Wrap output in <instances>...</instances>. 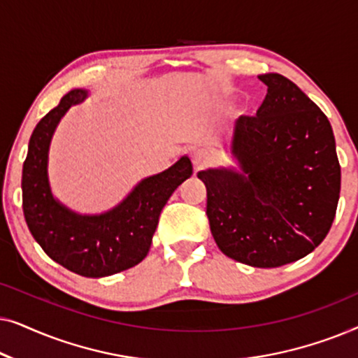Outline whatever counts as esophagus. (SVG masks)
Returning a JSON list of instances; mask_svg holds the SVG:
<instances>
[{
  "instance_id": "esophagus-1",
  "label": "esophagus",
  "mask_w": 358,
  "mask_h": 358,
  "mask_svg": "<svg viewBox=\"0 0 358 358\" xmlns=\"http://www.w3.org/2000/svg\"><path fill=\"white\" fill-rule=\"evenodd\" d=\"M190 159H192V164H194L195 171H199V169H203L205 166L208 164L210 156L207 153V150L200 148V146H199V148L192 150V153H190Z\"/></svg>"
}]
</instances>
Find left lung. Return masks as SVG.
I'll list each match as a JSON object with an SVG mask.
<instances>
[{
    "label": "left lung",
    "instance_id": "obj_1",
    "mask_svg": "<svg viewBox=\"0 0 358 358\" xmlns=\"http://www.w3.org/2000/svg\"><path fill=\"white\" fill-rule=\"evenodd\" d=\"M267 94L256 117H239L228 151L236 166L200 171L207 217L224 256L251 267L295 262L334 222L341 166L332 127L288 78L259 75Z\"/></svg>",
    "mask_w": 358,
    "mask_h": 358
}]
</instances>
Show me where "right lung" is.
Wrapping results in <instances>:
<instances>
[{"label":"right lung","mask_w":358,"mask_h":358,"mask_svg":"<svg viewBox=\"0 0 358 358\" xmlns=\"http://www.w3.org/2000/svg\"><path fill=\"white\" fill-rule=\"evenodd\" d=\"M87 90H71L34 129L22 166V208L29 231L53 261L83 277H107L136 266L150 251L159 213L171 195L192 176L187 156L163 173L141 179L115 207L78 213L52 192L48 151L58 124Z\"/></svg>","instance_id":"right-lung-1"}]
</instances>
